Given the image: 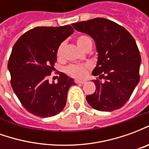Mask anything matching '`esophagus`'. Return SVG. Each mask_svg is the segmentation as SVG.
<instances>
[{
	"label": "esophagus",
	"mask_w": 149,
	"mask_h": 149,
	"mask_svg": "<svg viewBox=\"0 0 149 149\" xmlns=\"http://www.w3.org/2000/svg\"><path fill=\"white\" fill-rule=\"evenodd\" d=\"M76 84H84V81H81V80H75Z\"/></svg>",
	"instance_id": "1"
}]
</instances>
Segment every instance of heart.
<instances>
[{
	"instance_id": "obj_1",
	"label": "heart",
	"mask_w": 149,
	"mask_h": 149,
	"mask_svg": "<svg viewBox=\"0 0 149 149\" xmlns=\"http://www.w3.org/2000/svg\"><path fill=\"white\" fill-rule=\"evenodd\" d=\"M76 43L81 49L84 51L88 46H92V40L89 37L84 35H81L77 37ZM63 50H64V44L62 43L57 48L56 50V57L58 60H61L63 57ZM89 64H83V65H70L66 68V72L69 76L75 78L84 77L86 75L88 69L90 68Z\"/></svg>"
}]
</instances>
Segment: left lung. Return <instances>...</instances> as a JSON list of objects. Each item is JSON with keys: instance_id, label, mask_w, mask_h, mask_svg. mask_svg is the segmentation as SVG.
<instances>
[{"instance_id": "obj_1", "label": "left lung", "mask_w": 149, "mask_h": 149, "mask_svg": "<svg viewBox=\"0 0 149 149\" xmlns=\"http://www.w3.org/2000/svg\"><path fill=\"white\" fill-rule=\"evenodd\" d=\"M72 26L93 38L98 52L93 75L99 79L93 80L96 91L86 97L88 103L102 112L120 109L140 81L141 58L134 38L121 25L105 18L77 22Z\"/></svg>"}]
</instances>
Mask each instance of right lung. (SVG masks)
<instances>
[{"mask_svg":"<svg viewBox=\"0 0 149 149\" xmlns=\"http://www.w3.org/2000/svg\"><path fill=\"white\" fill-rule=\"evenodd\" d=\"M74 32L70 25L36 27L17 40L8 62L11 85L28 112L49 117L64 109L72 78L61 72L57 83L49 84L48 77L55 68L58 46Z\"/></svg>","mask_w":149,"mask_h":149,"instance_id":"1","label":"right lung"}]
</instances>
